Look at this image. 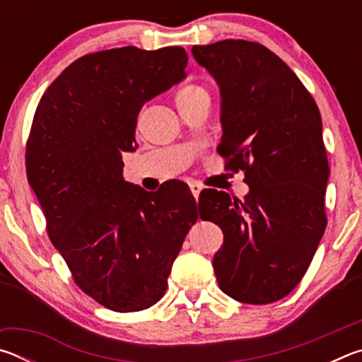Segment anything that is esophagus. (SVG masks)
Here are the masks:
<instances>
[{"mask_svg":"<svg viewBox=\"0 0 362 362\" xmlns=\"http://www.w3.org/2000/svg\"><path fill=\"white\" fill-rule=\"evenodd\" d=\"M189 189H192V193L196 199H198V196L201 193V189H203V187L199 185V183H189Z\"/></svg>","mask_w":362,"mask_h":362,"instance_id":"34e87169","label":"esophagus"}]
</instances>
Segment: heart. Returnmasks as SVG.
<instances>
[{
  "label": "heart",
  "mask_w": 362,
  "mask_h": 362,
  "mask_svg": "<svg viewBox=\"0 0 362 362\" xmlns=\"http://www.w3.org/2000/svg\"><path fill=\"white\" fill-rule=\"evenodd\" d=\"M209 90L201 84H185L177 90L175 94V105L179 110L194 107L198 103L209 102Z\"/></svg>",
  "instance_id": "1"
}]
</instances>
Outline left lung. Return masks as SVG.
<instances>
[{
	"label": "left lung",
	"mask_w": 362,
	"mask_h": 362,
	"mask_svg": "<svg viewBox=\"0 0 362 362\" xmlns=\"http://www.w3.org/2000/svg\"><path fill=\"white\" fill-rule=\"evenodd\" d=\"M192 54L220 89L217 151L249 185L244 199L217 189L199 194L201 218L223 231L214 272L238 302H276L303 278L327 225L320 110L296 73L259 42L223 40Z\"/></svg>",
	"instance_id": "left-lung-1"
}]
</instances>
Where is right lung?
I'll use <instances>...</instances> for the list:
<instances>
[{
	"instance_id": "right-lung-1",
	"label": "right lung",
	"mask_w": 362,
	"mask_h": 362,
	"mask_svg": "<svg viewBox=\"0 0 362 362\" xmlns=\"http://www.w3.org/2000/svg\"><path fill=\"white\" fill-rule=\"evenodd\" d=\"M185 49L136 46L79 57L42 94L27 177L79 289L118 313L150 308L198 220L183 182L156 194L122 177L140 108L187 76Z\"/></svg>"
}]
</instances>
